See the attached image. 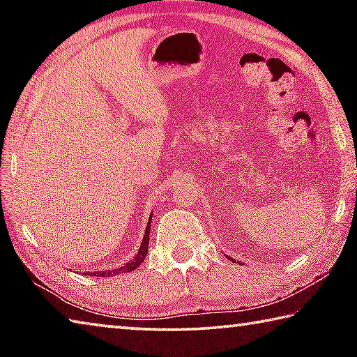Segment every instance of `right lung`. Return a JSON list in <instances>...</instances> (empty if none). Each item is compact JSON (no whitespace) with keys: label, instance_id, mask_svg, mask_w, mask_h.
Wrapping results in <instances>:
<instances>
[{"label":"right lung","instance_id":"obj_1","mask_svg":"<svg viewBox=\"0 0 357 357\" xmlns=\"http://www.w3.org/2000/svg\"><path fill=\"white\" fill-rule=\"evenodd\" d=\"M151 219H153V215L149 217V222H148V227H146V231H144V236L142 241V245H140V250H138L137 255L134 257V259L129 263H126V266H121L118 269H113V271H104V273H88L91 275H98V277H108V275H113V274H119V273H130V271H134L135 268H138L143 261H144V257H146L148 253V244H149V229H151Z\"/></svg>","mask_w":357,"mask_h":357}]
</instances>
